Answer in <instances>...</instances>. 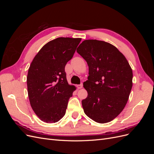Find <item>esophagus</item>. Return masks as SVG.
Masks as SVG:
<instances>
[{
    "label": "esophagus",
    "instance_id": "1",
    "mask_svg": "<svg viewBox=\"0 0 154 154\" xmlns=\"http://www.w3.org/2000/svg\"><path fill=\"white\" fill-rule=\"evenodd\" d=\"M82 87H83V84H80V85H77V88H78V89H80V88H82Z\"/></svg>",
    "mask_w": 154,
    "mask_h": 154
}]
</instances>
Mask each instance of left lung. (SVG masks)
Here are the masks:
<instances>
[{"label": "left lung", "instance_id": "8db88e82", "mask_svg": "<svg viewBox=\"0 0 154 154\" xmlns=\"http://www.w3.org/2000/svg\"><path fill=\"white\" fill-rule=\"evenodd\" d=\"M77 53L88 66L83 83L88 96L82 101L85 114L94 122L105 123L122 112L132 87V70L125 56L104 41L86 40Z\"/></svg>", "mask_w": 154, "mask_h": 154}]
</instances>
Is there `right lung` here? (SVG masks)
Returning a JSON list of instances; mask_svg holds the SVG:
<instances>
[{
  "label": "right lung",
  "instance_id": "right-lung-1",
  "mask_svg": "<svg viewBox=\"0 0 154 154\" xmlns=\"http://www.w3.org/2000/svg\"><path fill=\"white\" fill-rule=\"evenodd\" d=\"M82 38L59 37L44 45L30 65L27 92L35 113L45 123H56L66 114L76 87L70 85L65 67Z\"/></svg>",
  "mask_w": 154,
  "mask_h": 154
}]
</instances>
